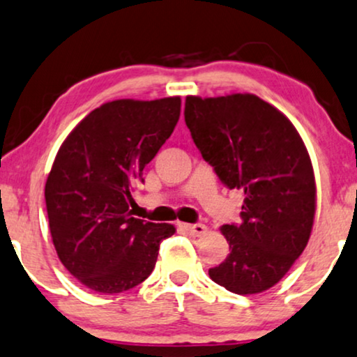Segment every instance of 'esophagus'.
Wrapping results in <instances>:
<instances>
[{
  "label": "esophagus",
  "mask_w": 357,
  "mask_h": 357,
  "mask_svg": "<svg viewBox=\"0 0 357 357\" xmlns=\"http://www.w3.org/2000/svg\"><path fill=\"white\" fill-rule=\"evenodd\" d=\"M183 230H185L187 233H190L192 236H202L206 233V227L204 225V223H192V225L185 223V225H183Z\"/></svg>",
  "instance_id": "esophagus-1"
}]
</instances>
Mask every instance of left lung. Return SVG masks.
<instances>
[{
  "instance_id": "1",
  "label": "left lung",
  "mask_w": 357,
  "mask_h": 357,
  "mask_svg": "<svg viewBox=\"0 0 357 357\" xmlns=\"http://www.w3.org/2000/svg\"><path fill=\"white\" fill-rule=\"evenodd\" d=\"M185 124L225 187L241 188V223L223 225L230 255L210 268L236 294L275 286L300 258L316 210L313 165L303 140L271 104L253 94L185 99Z\"/></svg>"
}]
</instances>
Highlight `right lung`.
I'll return each mask as SVG.
<instances>
[{
	"instance_id": "1",
	"label": "right lung",
	"mask_w": 357,
	"mask_h": 357,
	"mask_svg": "<svg viewBox=\"0 0 357 357\" xmlns=\"http://www.w3.org/2000/svg\"><path fill=\"white\" fill-rule=\"evenodd\" d=\"M180 117V98L119 99L94 109L61 145L44 197L61 263L92 291L114 294L149 278L169 223L132 217V188Z\"/></svg>"
}]
</instances>
